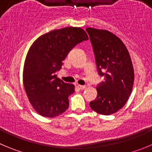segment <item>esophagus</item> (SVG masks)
Returning <instances> with one entry per match:
<instances>
[{
  "instance_id": "34e87169",
  "label": "esophagus",
  "mask_w": 152,
  "mask_h": 152,
  "mask_svg": "<svg viewBox=\"0 0 152 152\" xmlns=\"http://www.w3.org/2000/svg\"><path fill=\"white\" fill-rule=\"evenodd\" d=\"M77 88L80 90H84V89L86 88V86H81V85H78Z\"/></svg>"
}]
</instances>
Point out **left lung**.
<instances>
[{"label": "left lung", "instance_id": "obj_1", "mask_svg": "<svg viewBox=\"0 0 152 152\" xmlns=\"http://www.w3.org/2000/svg\"><path fill=\"white\" fill-rule=\"evenodd\" d=\"M99 74L105 81L97 87V97L90 102L92 110L109 115L125 105L131 94L134 70L124 42L106 30L87 28Z\"/></svg>", "mask_w": 152, "mask_h": 152}]
</instances>
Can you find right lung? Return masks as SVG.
Segmentation results:
<instances>
[{
  "instance_id": "1",
  "label": "right lung",
  "mask_w": 152,
  "mask_h": 152,
  "mask_svg": "<svg viewBox=\"0 0 152 152\" xmlns=\"http://www.w3.org/2000/svg\"><path fill=\"white\" fill-rule=\"evenodd\" d=\"M88 39L83 29L66 27L41 35L31 45L23 69V84L29 102L43 117L54 118L69 107L68 97L75 91L55 74L76 44Z\"/></svg>"
}]
</instances>
